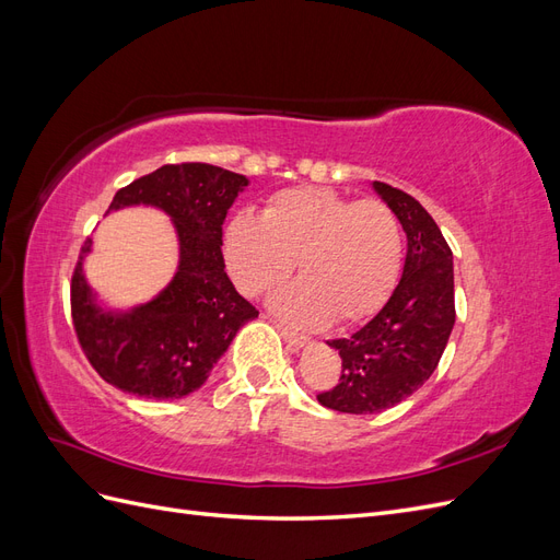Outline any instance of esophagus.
Masks as SVG:
<instances>
[{"instance_id": "esophagus-1", "label": "esophagus", "mask_w": 560, "mask_h": 560, "mask_svg": "<svg viewBox=\"0 0 560 560\" xmlns=\"http://www.w3.org/2000/svg\"><path fill=\"white\" fill-rule=\"evenodd\" d=\"M276 325V329L282 334V338L287 341V346L290 348H294V350H299V348H303L308 343V338L303 336V334H299V331H294V329H290V327H284V325H280V322H273Z\"/></svg>"}]
</instances>
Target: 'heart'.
I'll use <instances>...</instances> for the list:
<instances>
[{
	"mask_svg": "<svg viewBox=\"0 0 560 560\" xmlns=\"http://www.w3.org/2000/svg\"><path fill=\"white\" fill-rule=\"evenodd\" d=\"M224 257L238 290L257 296L299 268L301 280L280 290L270 306L299 325H352L376 313L401 266V229L376 198L348 200L317 186L270 198L264 217L235 214Z\"/></svg>",
	"mask_w": 560,
	"mask_h": 560,
	"instance_id": "1",
	"label": "heart"
}]
</instances>
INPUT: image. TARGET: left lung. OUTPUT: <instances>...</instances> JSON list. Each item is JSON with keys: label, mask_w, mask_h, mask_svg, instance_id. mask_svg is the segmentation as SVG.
Returning <instances> with one entry per match:
<instances>
[{"label": "left lung", "mask_w": 560, "mask_h": 560, "mask_svg": "<svg viewBox=\"0 0 560 560\" xmlns=\"http://www.w3.org/2000/svg\"><path fill=\"white\" fill-rule=\"evenodd\" d=\"M406 233L399 284L364 327L327 341L343 374L317 401L341 413H378L425 383L442 360L455 325L453 252L420 202L395 186L374 182Z\"/></svg>", "instance_id": "obj_1"}]
</instances>
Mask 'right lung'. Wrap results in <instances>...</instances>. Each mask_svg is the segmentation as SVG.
<instances>
[{
  "mask_svg": "<svg viewBox=\"0 0 560 560\" xmlns=\"http://www.w3.org/2000/svg\"><path fill=\"white\" fill-rule=\"evenodd\" d=\"M249 184L208 163L163 165L118 189L109 212L147 206L171 217L179 264L154 299L128 311L97 301L83 276L89 238L72 276L74 331L93 369L109 385L147 399H182L208 381L245 322L259 311L235 292L224 270L222 224Z\"/></svg>",
  "mask_w": 560,
  "mask_h": 560,
  "instance_id": "add662e5",
  "label": "right lung"
}]
</instances>
